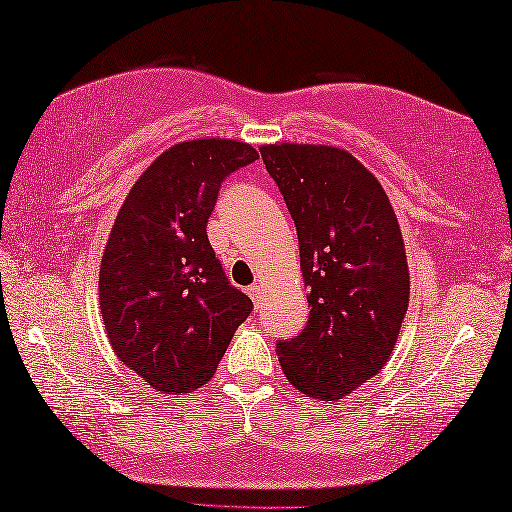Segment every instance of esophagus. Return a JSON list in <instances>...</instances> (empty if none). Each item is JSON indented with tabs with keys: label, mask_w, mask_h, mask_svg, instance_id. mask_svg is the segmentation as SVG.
<instances>
[{
	"label": "esophagus",
	"mask_w": 512,
	"mask_h": 512,
	"mask_svg": "<svg viewBox=\"0 0 512 512\" xmlns=\"http://www.w3.org/2000/svg\"><path fill=\"white\" fill-rule=\"evenodd\" d=\"M260 294H263V285H260V283H254V285H249V287H247V296L252 298L254 307H258V302H260Z\"/></svg>",
	"instance_id": "obj_1"
}]
</instances>
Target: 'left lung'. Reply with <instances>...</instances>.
Returning a JSON list of instances; mask_svg holds the SVG:
<instances>
[{
    "instance_id": "1",
    "label": "left lung",
    "mask_w": 512,
    "mask_h": 512,
    "mask_svg": "<svg viewBox=\"0 0 512 512\" xmlns=\"http://www.w3.org/2000/svg\"><path fill=\"white\" fill-rule=\"evenodd\" d=\"M263 163L294 218L311 314L278 342L287 380L316 400H340L389 362L409 307V265L389 196L347 150L269 143Z\"/></svg>"
}]
</instances>
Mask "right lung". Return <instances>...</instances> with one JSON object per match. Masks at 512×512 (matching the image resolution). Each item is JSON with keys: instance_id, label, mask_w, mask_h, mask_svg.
<instances>
[{"instance_id": "right-lung-1", "label": "right lung", "mask_w": 512, "mask_h": 512, "mask_svg": "<svg viewBox=\"0 0 512 512\" xmlns=\"http://www.w3.org/2000/svg\"><path fill=\"white\" fill-rule=\"evenodd\" d=\"M258 159L249 143L194 139L156 156L114 218L99 307L117 358L161 393L212 380L252 300L229 285L207 241L227 174Z\"/></svg>"}]
</instances>
